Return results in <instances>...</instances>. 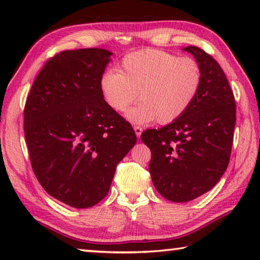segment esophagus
I'll return each instance as SVG.
<instances>
[{
    "label": "esophagus",
    "mask_w": 260,
    "mask_h": 260,
    "mask_svg": "<svg viewBox=\"0 0 260 260\" xmlns=\"http://www.w3.org/2000/svg\"><path fill=\"white\" fill-rule=\"evenodd\" d=\"M134 131H135V134H136V136H138V138L140 139L141 133H142V128H141L140 126H134Z\"/></svg>",
    "instance_id": "34e87169"
}]
</instances>
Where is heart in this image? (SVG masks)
Returning <instances> with one entry per match:
<instances>
[{
	"label": "heart",
	"instance_id": "b5f03b06",
	"mask_svg": "<svg viewBox=\"0 0 260 260\" xmlns=\"http://www.w3.org/2000/svg\"><path fill=\"white\" fill-rule=\"evenodd\" d=\"M202 83L203 71L196 59L143 49L125 56L119 71H105L100 78V90L116 112L126 111L139 96L142 102L126 113L134 124L157 119L158 124L169 125L188 111Z\"/></svg>",
	"mask_w": 260,
	"mask_h": 260
}]
</instances>
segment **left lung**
<instances>
[{
	"label": "left lung",
	"mask_w": 260,
	"mask_h": 260,
	"mask_svg": "<svg viewBox=\"0 0 260 260\" xmlns=\"http://www.w3.org/2000/svg\"><path fill=\"white\" fill-rule=\"evenodd\" d=\"M193 55L203 71V83L181 118L159 129H147L141 140L151 151L149 172L157 191L183 203L211 190L228 166L236 122L230 82L212 56L199 47Z\"/></svg>",
	"instance_id": "8db88e82"
}]
</instances>
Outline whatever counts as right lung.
Instances as JSON below:
<instances>
[{
    "instance_id": "obj_1",
    "label": "right lung",
    "mask_w": 260,
    "mask_h": 260,
    "mask_svg": "<svg viewBox=\"0 0 260 260\" xmlns=\"http://www.w3.org/2000/svg\"><path fill=\"white\" fill-rule=\"evenodd\" d=\"M112 52L65 50L43 65L24 108L33 172L43 189L72 208L108 195L116 167L136 143L133 127L110 109L100 78Z\"/></svg>"
}]
</instances>
